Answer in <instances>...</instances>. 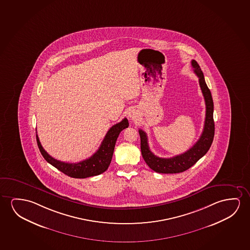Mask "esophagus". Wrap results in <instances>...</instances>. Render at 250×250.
<instances>
[{
  "mask_svg": "<svg viewBox=\"0 0 250 250\" xmlns=\"http://www.w3.org/2000/svg\"><path fill=\"white\" fill-rule=\"evenodd\" d=\"M129 117H130V119H134V118H135L134 113H132V112H130V113H129Z\"/></svg>",
  "mask_w": 250,
  "mask_h": 250,
  "instance_id": "1",
  "label": "esophagus"
}]
</instances>
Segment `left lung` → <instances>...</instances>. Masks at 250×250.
Here are the masks:
<instances>
[{"mask_svg": "<svg viewBox=\"0 0 250 250\" xmlns=\"http://www.w3.org/2000/svg\"><path fill=\"white\" fill-rule=\"evenodd\" d=\"M192 66L193 71L199 77V86L202 91L207 108L202 134L199 140L196 142L195 145L192 148H189L188 151L170 158H161L154 155L149 149L147 135L144 130H139L142 156L147 165L157 173L177 174L188 170L207 154L213 141L215 125L213 120V101L211 94L206 83L202 70L195 60H192Z\"/></svg>", "mask_w": 250, "mask_h": 250, "instance_id": "1", "label": "left lung"}]
</instances>
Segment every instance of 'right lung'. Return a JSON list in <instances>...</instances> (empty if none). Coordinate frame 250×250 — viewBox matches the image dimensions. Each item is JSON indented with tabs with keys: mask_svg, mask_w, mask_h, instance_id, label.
I'll list each match as a JSON object with an SVG mask.
<instances>
[{
	"mask_svg": "<svg viewBox=\"0 0 250 250\" xmlns=\"http://www.w3.org/2000/svg\"><path fill=\"white\" fill-rule=\"evenodd\" d=\"M128 126L129 122L126 118H125L121 122L111 127L97 151L89 158L77 163H64L51 157L42 147L38 134H36L37 144L43 158L58 170L69 177L84 179L99 175L108 168L112 161L117 138L120 132Z\"/></svg>",
	"mask_w": 250,
	"mask_h": 250,
	"instance_id": "right-lung-1",
	"label": "right lung"
}]
</instances>
